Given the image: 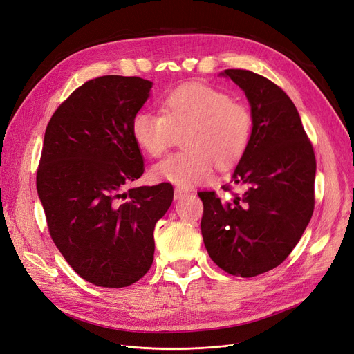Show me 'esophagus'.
<instances>
[{"instance_id":"1","label":"esophagus","mask_w":354,"mask_h":354,"mask_svg":"<svg viewBox=\"0 0 354 354\" xmlns=\"http://www.w3.org/2000/svg\"><path fill=\"white\" fill-rule=\"evenodd\" d=\"M188 194H189L188 191L180 189V188H176V189H175V192H174V196H175V199H182V198L187 196Z\"/></svg>"}]
</instances>
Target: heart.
<instances>
[{
  "mask_svg": "<svg viewBox=\"0 0 354 354\" xmlns=\"http://www.w3.org/2000/svg\"><path fill=\"white\" fill-rule=\"evenodd\" d=\"M163 113L139 111L132 122L135 142L149 156L158 158L183 136L185 152L156 163L152 175L179 188L214 180L215 165H236L252 139V115L243 102L203 84H183L162 104Z\"/></svg>",
  "mask_w": 354,
  "mask_h": 354,
  "instance_id": "1",
  "label": "heart"
}]
</instances>
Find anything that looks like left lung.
Wrapping results in <instances>:
<instances>
[{
  "label": "left lung",
  "mask_w": 354,
  "mask_h": 354,
  "mask_svg": "<svg viewBox=\"0 0 354 354\" xmlns=\"http://www.w3.org/2000/svg\"><path fill=\"white\" fill-rule=\"evenodd\" d=\"M222 74L245 91L252 139L232 175L245 185L228 202L198 192L201 231L212 261L231 275L255 277L280 266L299 243L314 211L315 156L299 111L286 91L257 73ZM231 191V185H224Z\"/></svg>",
  "instance_id": "8db88e82"
}]
</instances>
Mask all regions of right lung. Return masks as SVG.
Instances as JSON below:
<instances>
[{"instance_id":"add662e5","label":"right lung","mask_w":354,"mask_h":354,"mask_svg":"<svg viewBox=\"0 0 354 354\" xmlns=\"http://www.w3.org/2000/svg\"><path fill=\"white\" fill-rule=\"evenodd\" d=\"M152 82L102 76L74 90L51 116L37 192L55 247L86 281L122 288L153 263L156 222L174 199L171 183L124 192L145 171L132 122Z\"/></svg>"}]
</instances>
